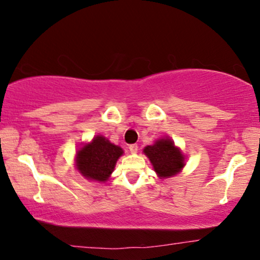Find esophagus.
Wrapping results in <instances>:
<instances>
[{"instance_id":"obj_1","label":"esophagus","mask_w":260,"mask_h":260,"mask_svg":"<svg viewBox=\"0 0 260 260\" xmlns=\"http://www.w3.org/2000/svg\"><path fill=\"white\" fill-rule=\"evenodd\" d=\"M129 150L131 154H136L137 150H138V145L137 144H131L129 145Z\"/></svg>"}]
</instances>
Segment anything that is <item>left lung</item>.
Returning a JSON list of instances; mask_svg holds the SVG:
<instances>
[{
	"label": "left lung",
	"instance_id": "obj_1",
	"mask_svg": "<svg viewBox=\"0 0 260 260\" xmlns=\"http://www.w3.org/2000/svg\"><path fill=\"white\" fill-rule=\"evenodd\" d=\"M144 154L150 159L159 177L175 175L184 166V157L170 140H159L144 148Z\"/></svg>",
	"mask_w": 260,
	"mask_h": 260
}]
</instances>
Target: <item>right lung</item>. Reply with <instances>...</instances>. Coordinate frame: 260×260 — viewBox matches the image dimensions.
<instances>
[{"instance_id": "add662e5", "label": "right lung", "mask_w": 260, "mask_h": 260, "mask_svg": "<svg viewBox=\"0 0 260 260\" xmlns=\"http://www.w3.org/2000/svg\"><path fill=\"white\" fill-rule=\"evenodd\" d=\"M122 155V148L110 143L105 137L97 136L77 152V169L88 180L104 182Z\"/></svg>"}]
</instances>
